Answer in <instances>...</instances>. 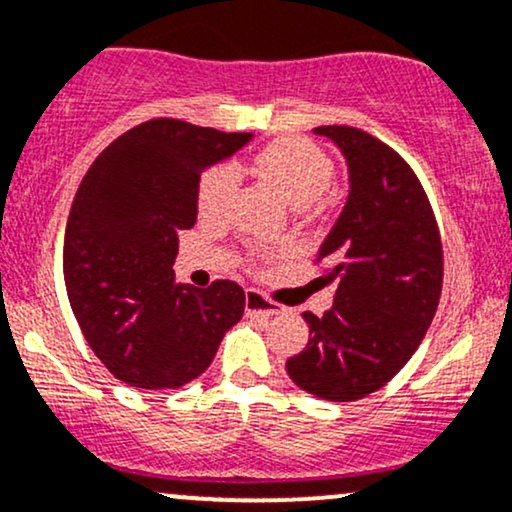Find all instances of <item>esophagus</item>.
<instances>
[{
  "label": "esophagus",
  "mask_w": 512,
  "mask_h": 512,
  "mask_svg": "<svg viewBox=\"0 0 512 512\" xmlns=\"http://www.w3.org/2000/svg\"><path fill=\"white\" fill-rule=\"evenodd\" d=\"M245 312H248L250 317H272V315H279L281 307L272 303V300L267 298L262 291H255V288H250L248 293H245Z\"/></svg>",
  "instance_id": "obj_1"
}]
</instances>
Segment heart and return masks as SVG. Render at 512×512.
<instances>
[{
  "instance_id": "b5f03b06",
  "label": "heart",
  "mask_w": 512,
  "mask_h": 512,
  "mask_svg": "<svg viewBox=\"0 0 512 512\" xmlns=\"http://www.w3.org/2000/svg\"><path fill=\"white\" fill-rule=\"evenodd\" d=\"M257 169L298 209L317 205L319 197L331 188L336 176L334 159L312 140L298 138V135H288V138H279L262 147L257 155ZM238 183L240 171L236 164L221 162L209 166L197 183V209L202 217H224L229 212Z\"/></svg>"
}]
</instances>
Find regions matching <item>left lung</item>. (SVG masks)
I'll return each mask as SVG.
<instances>
[{"instance_id":"1","label":"left lung","mask_w":512,"mask_h":512,"mask_svg":"<svg viewBox=\"0 0 512 512\" xmlns=\"http://www.w3.org/2000/svg\"><path fill=\"white\" fill-rule=\"evenodd\" d=\"M348 159L350 195L315 264L338 281L334 307L303 312L310 341L286 362L300 389L360 400L391 381L436 315L443 248L420 178L393 147L353 126H319Z\"/></svg>"}]
</instances>
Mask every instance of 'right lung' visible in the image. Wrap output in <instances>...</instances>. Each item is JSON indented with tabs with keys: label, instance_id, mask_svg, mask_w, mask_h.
<instances>
[{
	"label": "right lung",
	"instance_id": "right-lung-1",
	"mask_svg": "<svg viewBox=\"0 0 512 512\" xmlns=\"http://www.w3.org/2000/svg\"><path fill=\"white\" fill-rule=\"evenodd\" d=\"M250 133L150 119L104 147L73 197L64 281L80 331L116 379L178 389L212 365L243 317L245 291L176 283L178 233L197 219V183Z\"/></svg>",
	"mask_w": 512,
	"mask_h": 512
}]
</instances>
